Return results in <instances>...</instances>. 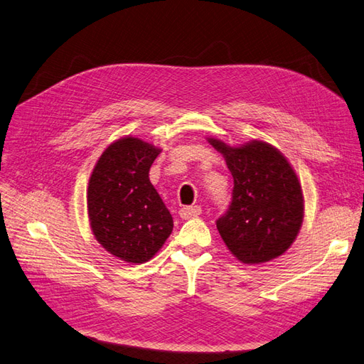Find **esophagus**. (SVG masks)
<instances>
[{
	"label": "esophagus",
	"mask_w": 364,
	"mask_h": 364,
	"mask_svg": "<svg viewBox=\"0 0 364 364\" xmlns=\"http://www.w3.org/2000/svg\"><path fill=\"white\" fill-rule=\"evenodd\" d=\"M202 214V208L200 206H198V205H194V206H182V208L179 210V215L182 219H194V218H198V215H200Z\"/></svg>",
	"instance_id": "obj_1"
}]
</instances>
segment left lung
<instances>
[{"label":"left lung","mask_w":364,"mask_h":364,"mask_svg":"<svg viewBox=\"0 0 364 364\" xmlns=\"http://www.w3.org/2000/svg\"><path fill=\"white\" fill-rule=\"evenodd\" d=\"M227 162L234 179L232 200L218 220L222 240L235 259L260 264L287 252L304 218L301 183L276 146L252 139L232 146L206 137Z\"/></svg>","instance_id":"obj_1"}]
</instances>
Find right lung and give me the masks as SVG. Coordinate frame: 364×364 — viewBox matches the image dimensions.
<instances>
[{"instance_id":"1","label":"right lung","mask_w":364,"mask_h":364,"mask_svg":"<svg viewBox=\"0 0 364 364\" xmlns=\"http://www.w3.org/2000/svg\"><path fill=\"white\" fill-rule=\"evenodd\" d=\"M162 150L139 137L112 142L95 164L87 186V213L95 239L114 257L145 263L173 231V218L150 182Z\"/></svg>"}]
</instances>
